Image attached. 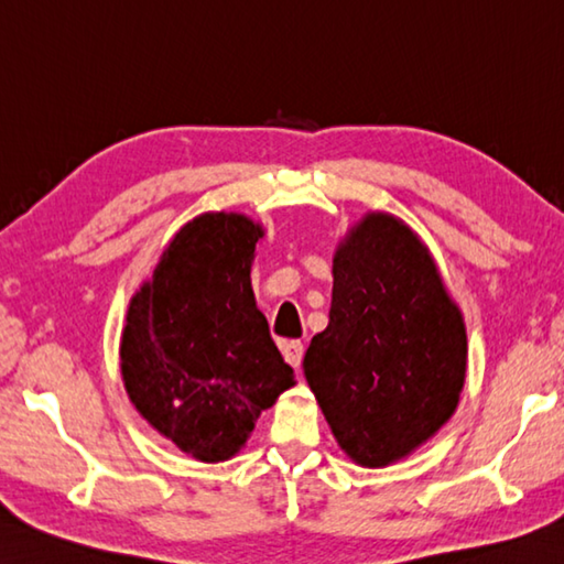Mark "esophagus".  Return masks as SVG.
I'll return each instance as SVG.
<instances>
[{
    "label": "esophagus",
    "mask_w": 564,
    "mask_h": 564,
    "mask_svg": "<svg viewBox=\"0 0 564 564\" xmlns=\"http://www.w3.org/2000/svg\"><path fill=\"white\" fill-rule=\"evenodd\" d=\"M281 351H283V359L291 364L293 369H297L301 367V361H303V351H305V347H303V341H297V339H291V341H283V347H281Z\"/></svg>",
    "instance_id": "34e87169"
}]
</instances>
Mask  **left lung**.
I'll return each instance as SVG.
<instances>
[{
  "label": "left lung",
  "instance_id": "obj_1",
  "mask_svg": "<svg viewBox=\"0 0 564 564\" xmlns=\"http://www.w3.org/2000/svg\"><path fill=\"white\" fill-rule=\"evenodd\" d=\"M333 273L329 325L305 351V379L339 447L386 467L455 413L465 323L423 241L391 215L364 217Z\"/></svg>",
  "mask_w": 564,
  "mask_h": 564
}]
</instances>
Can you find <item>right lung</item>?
Segmentation results:
<instances>
[{"label": "right lung", "instance_id": "add662e5", "mask_svg": "<svg viewBox=\"0 0 564 564\" xmlns=\"http://www.w3.org/2000/svg\"><path fill=\"white\" fill-rule=\"evenodd\" d=\"M259 237L245 215L195 217L129 303L119 351L129 399L200 462L237 455L295 379L253 301Z\"/></svg>", "mask_w": 564, "mask_h": 564}]
</instances>
